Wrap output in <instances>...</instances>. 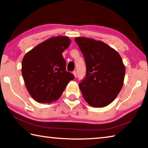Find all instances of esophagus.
Wrapping results in <instances>:
<instances>
[{"mask_svg":"<svg viewBox=\"0 0 148 148\" xmlns=\"http://www.w3.org/2000/svg\"><path fill=\"white\" fill-rule=\"evenodd\" d=\"M72 74H74V76H75V77H76V76H77V74H76V71H73V72H72Z\"/></svg>","mask_w":148,"mask_h":148,"instance_id":"34e87169","label":"esophagus"}]
</instances>
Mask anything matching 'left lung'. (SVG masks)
<instances>
[{
	"mask_svg": "<svg viewBox=\"0 0 148 148\" xmlns=\"http://www.w3.org/2000/svg\"><path fill=\"white\" fill-rule=\"evenodd\" d=\"M83 54L86 74L79 84L86 101L91 106L102 108L116 98L123 85L125 67L116 50L104 42L76 37Z\"/></svg>",
	"mask_w": 148,
	"mask_h": 148,
	"instance_id": "1",
	"label": "left lung"
}]
</instances>
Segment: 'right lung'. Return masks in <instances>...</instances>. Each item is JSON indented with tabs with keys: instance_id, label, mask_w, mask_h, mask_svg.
I'll return each mask as SVG.
<instances>
[{
	"instance_id": "obj_1",
	"label": "right lung",
	"mask_w": 148,
	"mask_h": 148,
	"mask_svg": "<svg viewBox=\"0 0 148 148\" xmlns=\"http://www.w3.org/2000/svg\"><path fill=\"white\" fill-rule=\"evenodd\" d=\"M71 44L67 36L53 37L37 45L24 56L21 72L29 94L40 103L58 99L69 82L74 79L66 71L62 53Z\"/></svg>"
}]
</instances>
